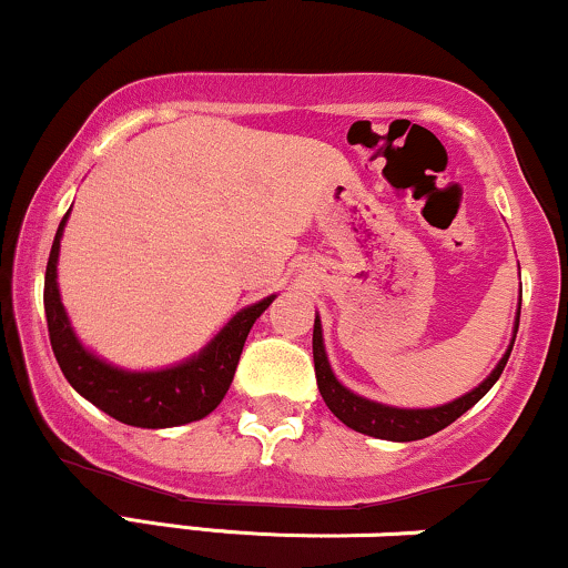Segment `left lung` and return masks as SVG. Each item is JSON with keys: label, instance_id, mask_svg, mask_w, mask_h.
Listing matches in <instances>:
<instances>
[{"label": "left lung", "instance_id": "1", "mask_svg": "<svg viewBox=\"0 0 568 568\" xmlns=\"http://www.w3.org/2000/svg\"><path fill=\"white\" fill-rule=\"evenodd\" d=\"M518 316H521V311H518ZM513 332H518V318L516 329ZM513 343H516V339H513ZM513 343L510 348L505 351V356L499 358V364L491 369V375L486 377L478 388L465 393V396H459L455 402L444 406H433V409H398V406L377 404L364 396H356V393L337 383L324 351L322 318L316 316V322H313V364H316V383L318 393H322L326 406H329V412L339 419V423L348 425V428L364 433V436L385 438V442H417V438H428L433 433L444 430L446 425L455 423L457 417H463L473 404L481 402L491 385L497 383L499 375H503L505 364H508L510 358Z\"/></svg>", "mask_w": 568, "mask_h": 568}]
</instances>
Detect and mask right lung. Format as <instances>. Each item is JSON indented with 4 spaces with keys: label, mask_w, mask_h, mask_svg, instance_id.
I'll return each mask as SVG.
<instances>
[{
    "label": "right lung",
    "mask_w": 568,
    "mask_h": 568,
    "mask_svg": "<svg viewBox=\"0 0 568 568\" xmlns=\"http://www.w3.org/2000/svg\"><path fill=\"white\" fill-rule=\"evenodd\" d=\"M69 212L60 220L50 260H47L44 313L52 353H55L60 372L69 379L71 388L82 393L87 402L95 404L105 415L124 425H135V428H175V425L193 423V419L210 415L231 388L252 324L276 300V295L239 311L204 351L185 358L183 364L156 372L119 369L79 343L63 303H60L58 255Z\"/></svg>",
    "instance_id": "right-lung-1"
}]
</instances>
